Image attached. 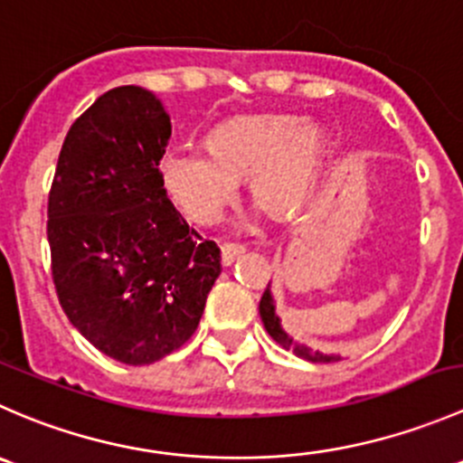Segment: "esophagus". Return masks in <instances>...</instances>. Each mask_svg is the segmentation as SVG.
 Instances as JSON below:
<instances>
[{"mask_svg": "<svg viewBox=\"0 0 463 463\" xmlns=\"http://www.w3.org/2000/svg\"><path fill=\"white\" fill-rule=\"evenodd\" d=\"M242 254H245V247H242V245H236V242H225V245L221 247V259H222V265H232L233 260L241 259Z\"/></svg>", "mask_w": 463, "mask_h": 463, "instance_id": "34e87169", "label": "esophagus"}]
</instances>
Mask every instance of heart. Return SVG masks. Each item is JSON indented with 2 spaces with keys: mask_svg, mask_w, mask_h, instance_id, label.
<instances>
[{
  "mask_svg": "<svg viewBox=\"0 0 463 463\" xmlns=\"http://www.w3.org/2000/svg\"><path fill=\"white\" fill-rule=\"evenodd\" d=\"M204 148H173L159 162L164 191L195 225H213L245 175L250 195L263 207L299 209L317 177L326 135L295 114H245L213 128Z\"/></svg>",
  "mask_w": 463,
  "mask_h": 463,
  "instance_id": "heart-1",
  "label": "heart"
}]
</instances>
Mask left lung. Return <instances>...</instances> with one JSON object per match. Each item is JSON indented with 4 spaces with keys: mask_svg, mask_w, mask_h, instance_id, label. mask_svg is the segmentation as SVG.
<instances>
[{
    "mask_svg": "<svg viewBox=\"0 0 463 463\" xmlns=\"http://www.w3.org/2000/svg\"><path fill=\"white\" fill-rule=\"evenodd\" d=\"M259 313H260V319H263L265 331H268L269 335H272V340L277 342V345H281L283 349H292L297 355H299V358L308 360V363H337V360H342V355H337V354H324V351L310 349L308 345L292 340V335H288V333L283 331L281 319H279V315H277V306H274L272 290H269V283H268V288H265L263 297H260Z\"/></svg>",
    "mask_w": 463,
    "mask_h": 463,
    "instance_id": "1",
    "label": "left lung"
}]
</instances>
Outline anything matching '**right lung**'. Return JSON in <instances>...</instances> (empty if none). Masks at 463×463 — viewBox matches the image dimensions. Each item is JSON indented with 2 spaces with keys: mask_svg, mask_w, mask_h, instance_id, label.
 Listing matches in <instances>:
<instances>
[{
  "mask_svg": "<svg viewBox=\"0 0 463 463\" xmlns=\"http://www.w3.org/2000/svg\"><path fill=\"white\" fill-rule=\"evenodd\" d=\"M171 117L153 91H105L70 128L49 194L58 299L74 328L123 364H150L198 328L221 250L164 191Z\"/></svg>",
  "mask_w": 463,
  "mask_h": 463,
  "instance_id": "1",
  "label": "right lung"
}]
</instances>
